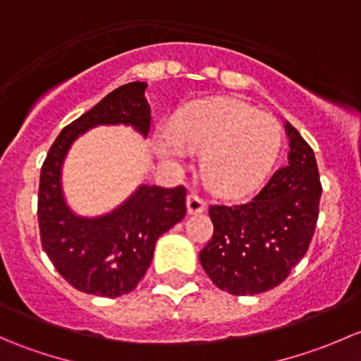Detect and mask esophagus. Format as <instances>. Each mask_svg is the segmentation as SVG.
Returning <instances> with one entry per match:
<instances>
[{
	"instance_id": "esophagus-1",
	"label": "esophagus",
	"mask_w": 361,
	"mask_h": 361,
	"mask_svg": "<svg viewBox=\"0 0 361 361\" xmlns=\"http://www.w3.org/2000/svg\"><path fill=\"white\" fill-rule=\"evenodd\" d=\"M206 206H207V202L204 201L202 197H199L195 192H192V194L187 195V209L190 214L202 213V211H206Z\"/></svg>"
}]
</instances>
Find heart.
Segmentation results:
<instances>
[{
    "instance_id": "obj_1",
    "label": "heart",
    "mask_w": 361,
    "mask_h": 361,
    "mask_svg": "<svg viewBox=\"0 0 361 361\" xmlns=\"http://www.w3.org/2000/svg\"><path fill=\"white\" fill-rule=\"evenodd\" d=\"M281 143V126L274 116L235 99L190 104L174 116L171 134L159 136L160 152L171 160L204 152V181L225 197L258 188L278 160Z\"/></svg>"
}]
</instances>
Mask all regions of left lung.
<instances>
[{"instance_id": "obj_1", "label": "left lung", "mask_w": 361, "mask_h": 361, "mask_svg": "<svg viewBox=\"0 0 361 361\" xmlns=\"http://www.w3.org/2000/svg\"><path fill=\"white\" fill-rule=\"evenodd\" d=\"M288 166L276 171L245 204H213V238L199 253L211 281L232 295H257L281 285L309 248L319 214L318 164L292 123Z\"/></svg>"}]
</instances>
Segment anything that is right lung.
Instances as JSON below:
<instances>
[{
  "label": "right lung",
  "mask_w": 361,
  "mask_h": 361,
  "mask_svg": "<svg viewBox=\"0 0 361 361\" xmlns=\"http://www.w3.org/2000/svg\"><path fill=\"white\" fill-rule=\"evenodd\" d=\"M145 82H130L104 96L92 110L61 130L42 166L38 225L54 267L80 292L120 297L143 279L155 243L187 213L185 187L141 185L122 206L97 218L78 216L64 201L61 167L73 141L96 126H133L147 136L150 106Z\"/></svg>",
  "instance_id": "obj_1"
}]
</instances>
